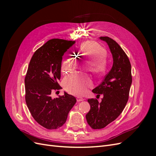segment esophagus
<instances>
[{
    "instance_id": "esophagus-1",
    "label": "esophagus",
    "mask_w": 156,
    "mask_h": 156,
    "mask_svg": "<svg viewBox=\"0 0 156 156\" xmlns=\"http://www.w3.org/2000/svg\"><path fill=\"white\" fill-rule=\"evenodd\" d=\"M84 99L83 98H82V97H79V96L77 97V101H79V102L84 101Z\"/></svg>"
}]
</instances>
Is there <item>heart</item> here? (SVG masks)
<instances>
[{
  "label": "heart",
  "mask_w": 156,
  "mask_h": 156,
  "mask_svg": "<svg viewBox=\"0 0 156 156\" xmlns=\"http://www.w3.org/2000/svg\"><path fill=\"white\" fill-rule=\"evenodd\" d=\"M80 55L86 58L90 62V68L93 73L100 75L105 72L106 69V61L101 56L104 51L100 46L91 41L84 43L79 49ZM78 61L69 56L62 66L61 71L63 73H66L71 69L76 68ZM64 87L69 92L75 95H83L87 92L89 87L92 85V81L88 75L75 73L66 77L64 80Z\"/></svg>",
  "instance_id": "heart-1"
}]
</instances>
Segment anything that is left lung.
I'll list each match as a JSON object with an SVG mask.
<instances>
[{"instance_id":"8db88e82","label":"left lung","mask_w":156,"mask_h":156,"mask_svg":"<svg viewBox=\"0 0 156 156\" xmlns=\"http://www.w3.org/2000/svg\"><path fill=\"white\" fill-rule=\"evenodd\" d=\"M100 38L108 45L113 65L100 85L92 90L97 96L103 94L101 102L94 98L88 100L90 110L86 119L94 129L103 128L119 116L128 101L132 83L131 64L124 50L109 37L101 36Z\"/></svg>"}]
</instances>
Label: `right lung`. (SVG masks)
<instances>
[{
  "label": "right lung",
  "instance_id": "1",
  "mask_svg": "<svg viewBox=\"0 0 156 156\" xmlns=\"http://www.w3.org/2000/svg\"><path fill=\"white\" fill-rule=\"evenodd\" d=\"M75 41L51 39L37 49L30 61L25 79V101L34 119L48 129L62 127L76 103V98L64 92L53 98L51 93L61 88V64L65 52Z\"/></svg>",
  "mask_w": 156,
  "mask_h": 156
}]
</instances>
